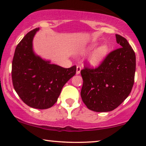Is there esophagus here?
<instances>
[{
    "label": "esophagus",
    "instance_id": "34e87169",
    "mask_svg": "<svg viewBox=\"0 0 146 146\" xmlns=\"http://www.w3.org/2000/svg\"><path fill=\"white\" fill-rule=\"evenodd\" d=\"M81 69H82V68H81L80 66H77V67H76V74H79L80 73Z\"/></svg>",
    "mask_w": 146,
    "mask_h": 146
}]
</instances>
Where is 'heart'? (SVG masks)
Segmentation results:
<instances>
[{
    "mask_svg": "<svg viewBox=\"0 0 146 146\" xmlns=\"http://www.w3.org/2000/svg\"><path fill=\"white\" fill-rule=\"evenodd\" d=\"M96 43H92L88 46L83 48L80 53L84 54L90 51L96 46ZM108 52V46L106 44H102L96 48L89 56V62L92 66H98L100 64Z\"/></svg>",
    "mask_w": 146,
    "mask_h": 146,
    "instance_id": "obj_1",
    "label": "heart"
}]
</instances>
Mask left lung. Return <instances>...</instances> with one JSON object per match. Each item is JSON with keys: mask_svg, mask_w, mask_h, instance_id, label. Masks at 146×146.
<instances>
[{"mask_svg": "<svg viewBox=\"0 0 146 146\" xmlns=\"http://www.w3.org/2000/svg\"><path fill=\"white\" fill-rule=\"evenodd\" d=\"M120 48L109 53L96 68L84 66L81 97L88 108L112 111L127 98L134 83L135 54L125 38L115 35Z\"/></svg>", "mask_w": 146, "mask_h": 146, "instance_id": "8db88e82", "label": "left lung"}]
</instances>
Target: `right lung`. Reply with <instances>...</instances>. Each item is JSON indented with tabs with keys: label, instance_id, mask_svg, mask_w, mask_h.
Segmentation results:
<instances>
[{
	"label": "right lung",
	"instance_id": "obj_1",
	"mask_svg": "<svg viewBox=\"0 0 146 146\" xmlns=\"http://www.w3.org/2000/svg\"><path fill=\"white\" fill-rule=\"evenodd\" d=\"M38 30L27 33L16 48L12 80L16 92L26 104L43 110L56 102L64 86L75 75L76 66L64 68L36 55L33 40Z\"/></svg>",
	"mask_w": 146,
	"mask_h": 146
}]
</instances>
